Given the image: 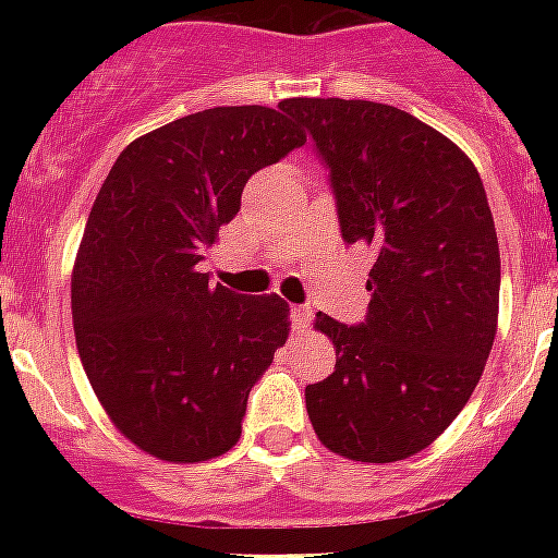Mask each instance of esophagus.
Returning <instances> with one entry per match:
<instances>
[{"instance_id":"obj_1","label":"esophagus","mask_w":558,"mask_h":558,"mask_svg":"<svg viewBox=\"0 0 558 558\" xmlns=\"http://www.w3.org/2000/svg\"><path fill=\"white\" fill-rule=\"evenodd\" d=\"M310 322H313V310L310 306H292V330L304 332Z\"/></svg>"}]
</instances>
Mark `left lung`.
Here are the masks:
<instances>
[{"instance_id": "left-lung-1", "label": "left lung", "mask_w": 558, "mask_h": 558, "mask_svg": "<svg viewBox=\"0 0 558 558\" xmlns=\"http://www.w3.org/2000/svg\"><path fill=\"white\" fill-rule=\"evenodd\" d=\"M330 165L341 236L376 254L365 324L315 315L336 371L306 385L330 451L393 463L428 449L481 381L501 292L484 182L458 144L405 109L344 98L283 100Z\"/></svg>"}]
</instances>
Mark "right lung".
<instances>
[{
	"label": "right lung",
	"mask_w": 558,
	"mask_h": 558,
	"mask_svg": "<svg viewBox=\"0 0 558 558\" xmlns=\"http://www.w3.org/2000/svg\"><path fill=\"white\" fill-rule=\"evenodd\" d=\"M304 142L287 109H202L135 138L95 196L72 269L74 341L112 425L150 458L226 454L287 344L283 298L210 287L199 263L248 177Z\"/></svg>",
	"instance_id": "right-lung-1"
}]
</instances>
